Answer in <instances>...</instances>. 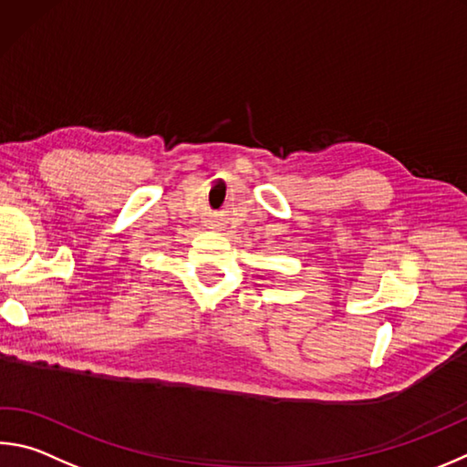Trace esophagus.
Wrapping results in <instances>:
<instances>
[{
  "mask_svg": "<svg viewBox=\"0 0 467 467\" xmlns=\"http://www.w3.org/2000/svg\"><path fill=\"white\" fill-rule=\"evenodd\" d=\"M218 220H210V228H218Z\"/></svg>",
  "mask_w": 467,
  "mask_h": 467,
  "instance_id": "34e87169",
  "label": "esophagus"
}]
</instances>
